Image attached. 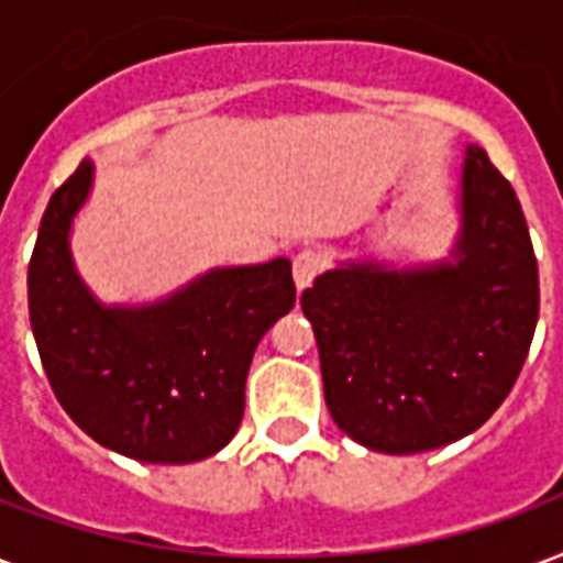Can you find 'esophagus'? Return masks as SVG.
Instances as JSON below:
<instances>
[{
  "label": "esophagus",
  "instance_id": "1",
  "mask_svg": "<svg viewBox=\"0 0 563 563\" xmlns=\"http://www.w3.org/2000/svg\"><path fill=\"white\" fill-rule=\"evenodd\" d=\"M321 268V253L319 251H300L291 263V277H295V286L298 291H303L316 280V274Z\"/></svg>",
  "mask_w": 563,
  "mask_h": 563
}]
</instances>
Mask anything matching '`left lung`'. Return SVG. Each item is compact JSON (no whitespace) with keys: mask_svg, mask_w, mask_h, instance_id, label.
Instances as JSON below:
<instances>
[{"mask_svg":"<svg viewBox=\"0 0 563 563\" xmlns=\"http://www.w3.org/2000/svg\"><path fill=\"white\" fill-rule=\"evenodd\" d=\"M461 214L452 263H349L300 295L330 416L372 452H431L472 434L529 357L538 260L520 200L482 147H466Z\"/></svg>","mask_w":563,"mask_h":563,"instance_id":"left-lung-1","label":"left lung"}]
</instances>
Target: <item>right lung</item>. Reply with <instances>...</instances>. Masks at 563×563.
Masks as SVG:
<instances>
[{
	"instance_id": "1",
	"label": "right lung",
	"mask_w": 563,
	"mask_h": 563,
	"mask_svg": "<svg viewBox=\"0 0 563 563\" xmlns=\"http://www.w3.org/2000/svg\"><path fill=\"white\" fill-rule=\"evenodd\" d=\"M85 158L43 212L29 263V319L43 372L73 422L144 463H195L239 431L253 351L295 307L286 256L214 268L147 307H102L70 260L91 191Z\"/></svg>"
}]
</instances>
